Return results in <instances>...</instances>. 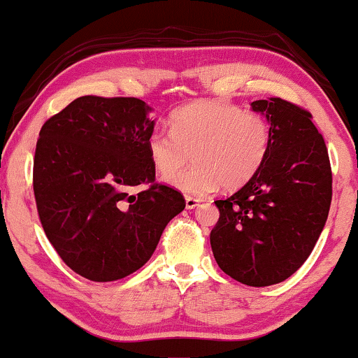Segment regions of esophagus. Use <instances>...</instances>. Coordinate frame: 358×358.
<instances>
[{
    "instance_id": "34e87169",
    "label": "esophagus",
    "mask_w": 358,
    "mask_h": 358,
    "mask_svg": "<svg viewBox=\"0 0 358 358\" xmlns=\"http://www.w3.org/2000/svg\"><path fill=\"white\" fill-rule=\"evenodd\" d=\"M198 204H199L198 198H191V196H186V209H194Z\"/></svg>"
}]
</instances>
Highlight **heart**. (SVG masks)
<instances>
[{
  "label": "heart",
  "instance_id": "heart-1",
  "mask_svg": "<svg viewBox=\"0 0 358 358\" xmlns=\"http://www.w3.org/2000/svg\"><path fill=\"white\" fill-rule=\"evenodd\" d=\"M170 129L155 128L145 148L150 164L162 178H170L187 162L194 166L170 180L189 196L213 193L220 185L234 189L261 169L269 152L271 124L264 115L245 112L225 100H199L173 113Z\"/></svg>",
  "mask_w": 358,
  "mask_h": 358
}]
</instances>
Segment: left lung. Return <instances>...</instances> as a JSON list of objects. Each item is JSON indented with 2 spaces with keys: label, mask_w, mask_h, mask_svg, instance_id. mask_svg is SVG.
I'll return each mask as SVG.
<instances>
[{
  "label": "left lung",
  "mask_w": 358,
  "mask_h": 358,
  "mask_svg": "<svg viewBox=\"0 0 358 358\" xmlns=\"http://www.w3.org/2000/svg\"><path fill=\"white\" fill-rule=\"evenodd\" d=\"M271 123V145L243 188L217 199L210 248L219 268L251 287L285 280L305 263L329 214L328 148L311 113L280 97L256 100Z\"/></svg>",
  "instance_id": "obj_1"
}]
</instances>
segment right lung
Segmentation results:
<instances>
[{"label":"right lung","instance_id":"1","mask_svg":"<svg viewBox=\"0 0 358 358\" xmlns=\"http://www.w3.org/2000/svg\"><path fill=\"white\" fill-rule=\"evenodd\" d=\"M149 107L136 97L84 95L40 129L34 194L45 235L64 264L94 282L133 274L185 209L178 189L155 181L145 141ZM145 184L138 195L133 185Z\"/></svg>","mask_w":358,"mask_h":358}]
</instances>
